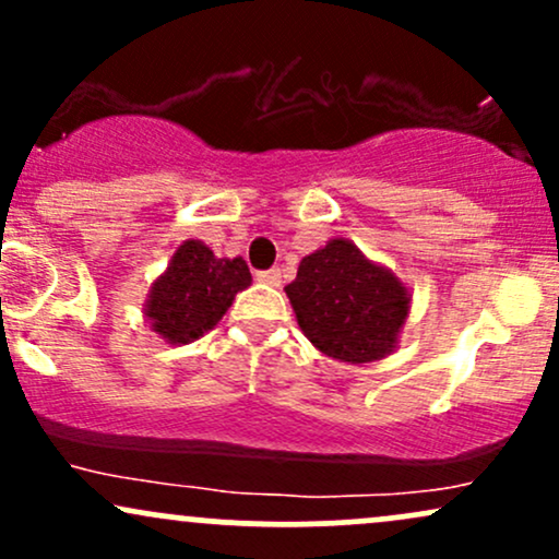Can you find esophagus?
I'll use <instances>...</instances> for the list:
<instances>
[{
    "label": "esophagus",
    "mask_w": 559,
    "mask_h": 559,
    "mask_svg": "<svg viewBox=\"0 0 559 559\" xmlns=\"http://www.w3.org/2000/svg\"><path fill=\"white\" fill-rule=\"evenodd\" d=\"M258 281H262V284H267V286H281V271L278 267L262 271V273H258Z\"/></svg>",
    "instance_id": "esophagus-1"
}]
</instances>
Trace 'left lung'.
I'll list each match as a JSON object with an SVG mask.
<instances>
[{"instance_id":"8db88e82","label":"left lung","mask_w":559,"mask_h":559,"mask_svg":"<svg viewBox=\"0 0 559 559\" xmlns=\"http://www.w3.org/2000/svg\"><path fill=\"white\" fill-rule=\"evenodd\" d=\"M301 333L338 362H376L391 355L409 318L413 294L349 239H331L301 258L286 288Z\"/></svg>"}]
</instances>
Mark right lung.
<instances>
[{"mask_svg":"<svg viewBox=\"0 0 559 559\" xmlns=\"http://www.w3.org/2000/svg\"><path fill=\"white\" fill-rule=\"evenodd\" d=\"M249 284L252 273L241 258H215L204 241L186 239L150 286L144 320L168 344H191L221 323Z\"/></svg>","mask_w":559,"mask_h":559,"instance_id":"obj_1","label":"right lung"}]
</instances>
